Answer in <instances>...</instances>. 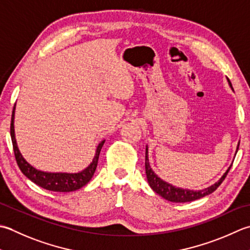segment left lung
I'll list each match as a JSON object with an SVG mask.
<instances>
[{"label": "left lung", "instance_id": "left-lung-1", "mask_svg": "<svg viewBox=\"0 0 250 250\" xmlns=\"http://www.w3.org/2000/svg\"><path fill=\"white\" fill-rule=\"evenodd\" d=\"M229 83L232 87V83L229 82ZM238 146H239V144H238ZM238 146H237V150H238ZM231 167L228 169L227 172L223 174V177L220 179L216 184L211 185V187L208 188H205L203 190H197V192H195V190L182 189V188H178L175 187H172L171 184H168L167 182H165V181L158 178L157 175L155 174L154 171L151 170L150 166H149L147 148H146V153H145V171H146V177H147V181L150 185V188H153L156 193L159 194L161 197H164L165 199L169 200V202H173V203L193 202V200L199 199L204 196H206V195L211 194L219 188V185L223 182L224 179L227 178V175L229 173V169H231Z\"/></svg>", "mask_w": 250, "mask_h": 250}]
</instances>
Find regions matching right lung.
Here are the masks:
<instances>
[{
  "mask_svg": "<svg viewBox=\"0 0 250 250\" xmlns=\"http://www.w3.org/2000/svg\"><path fill=\"white\" fill-rule=\"evenodd\" d=\"M14 114H15V106L12 112V121H11V138L13 143V149L14 155L16 158V163L18 165L19 169L21 172L26 175V177L31 180L33 183H36L39 187H41L48 190H53V192H72V190L79 189L82 187L89 182L92 179L93 174H94L96 167H97V161H99L101 149L104 145L103 141L97 146L96 154L94 156V159L91 163V165L79 173H48L43 172V171H39L34 169L32 166L29 165L19 151L16 139H15V132H14Z\"/></svg>",
  "mask_w": 250,
  "mask_h": 250,
  "instance_id": "1",
  "label": "right lung"
}]
</instances>
